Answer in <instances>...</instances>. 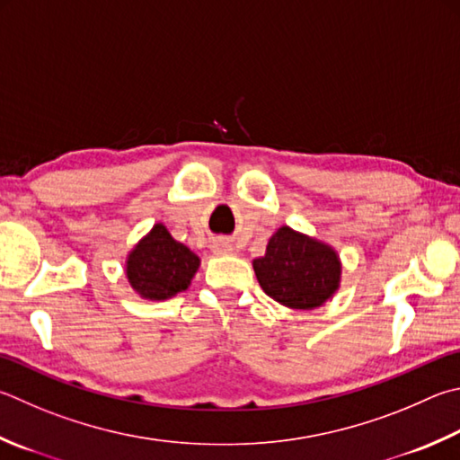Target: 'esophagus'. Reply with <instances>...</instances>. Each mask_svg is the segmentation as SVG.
<instances>
[{
  "mask_svg": "<svg viewBox=\"0 0 460 460\" xmlns=\"http://www.w3.org/2000/svg\"><path fill=\"white\" fill-rule=\"evenodd\" d=\"M211 249H213V253H217V255H225V253H231L233 252V247L229 245V241H225V239H215Z\"/></svg>",
  "mask_w": 460,
  "mask_h": 460,
  "instance_id": "1",
  "label": "esophagus"
}]
</instances>
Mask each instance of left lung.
Returning a JSON list of instances; mask_svg holds the SVG:
<instances>
[{"label": "left lung", "mask_w": 460, "mask_h": 460, "mask_svg": "<svg viewBox=\"0 0 460 460\" xmlns=\"http://www.w3.org/2000/svg\"><path fill=\"white\" fill-rule=\"evenodd\" d=\"M253 270L275 302L291 310H314L336 294L341 263L330 245L286 225L273 233L265 255L253 259Z\"/></svg>", "instance_id": "8db88e82"}]
</instances>
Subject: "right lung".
Listing matches in <instances>:
<instances>
[{"mask_svg": "<svg viewBox=\"0 0 460 460\" xmlns=\"http://www.w3.org/2000/svg\"><path fill=\"white\" fill-rule=\"evenodd\" d=\"M199 263L201 259L174 241L163 223H156L128 253L127 278L140 297L161 302L190 286Z\"/></svg>", "mask_w": 460, "mask_h": 460, "instance_id": "right-lung-1", "label": "right lung"}]
</instances>
